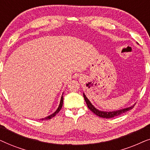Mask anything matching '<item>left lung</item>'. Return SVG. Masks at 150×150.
<instances>
[{
  "instance_id": "left-lung-1",
  "label": "left lung",
  "mask_w": 150,
  "mask_h": 150,
  "mask_svg": "<svg viewBox=\"0 0 150 150\" xmlns=\"http://www.w3.org/2000/svg\"><path fill=\"white\" fill-rule=\"evenodd\" d=\"M83 96H84V98H85L86 103H87L88 108H89V109L93 112V113H95L96 115H98V117H102V118H106V119L108 118H108L114 117H116V116H119V115H122L123 113H124V112H126L127 111H128V110H131L132 108H133V107H134L135 105V104H133L132 106H129V107L122 108V109H120V110H113V111H103V110H98V108H96L95 106H94L93 104H91V102L89 101V100L88 99V98H87V96H85V94L84 93H83Z\"/></svg>"
}]
</instances>
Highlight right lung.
<instances>
[{"label":"right lung","instance_id":"1","mask_svg":"<svg viewBox=\"0 0 150 150\" xmlns=\"http://www.w3.org/2000/svg\"><path fill=\"white\" fill-rule=\"evenodd\" d=\"M63 95L61 96V100H60V103H59V107L57 108V109L55 110V111L53 112V113H52L51 115H50L47 116L46 117L44 118H42L41 120H50V119L54 117L58 113V112L60 111V110L61 109V108H62V106H63Z\"/></svg>","mask_w":150,"mask_h":150}]
</instances>
